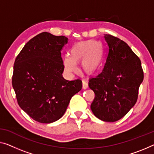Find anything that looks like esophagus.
I'll list each match as a JSON object with an SVG mask.
<instances>
[{
    "instance_id": "34e87169",
    "label": "esophagus",
    "mask_w": 154,
    "mask_h": 154,
    "mask_svg": "<svg viewBox=\"0 0 154 154\" xmlns=\"http://www.w3.org/2000/svg\"><path fill=\"white\" fill-rule=\"evenodd\" d=\"M88 87V82H87L86 80H83V81H82V88L84 89H86Z\"/></svg>"
}]
</instances>
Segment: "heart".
Listing matches in <instances>:
<instances>
[{
	"label": "heart",
	"instance_id": "1",
	"mask_svg": "<svg viewBox=\"0 0 154 154\" xmlns=\"http://www.w3.org/2000/svg\"><path fill=\"white\" fill-rule=\"evenodd\" d=\"M70 58L63 59V66L66 72L72 73L77 70L76 63L82 62L85 72L93 73L102 63L104 54V48L100 43L93 40L77 42L70 50Z\"/></svg>",
	"mask_w": 154,
	"mask_h": 154
}]
</instances>
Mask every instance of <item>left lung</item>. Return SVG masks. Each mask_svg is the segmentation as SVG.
<instances>
[{"label": "left lung", "mask_w": 154, "mask_h": 154, "mask_svg": "<svg viewBox=\"0 0 154 154\" xmlns=\"http://www.w3.org/2000/svg\"><path fill=\"white\" fill-rule=\"evenodd\" d=\"M104 37L108 55L102 72L89 80V88L95 93L91 109L100 120L113 122L136 103L144 72L140 59L125 41L111 34Z\"/></svg>", "instance_id": "obj_1"}]
</instances>
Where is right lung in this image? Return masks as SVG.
Here are the masks:
<instances>
[{
  "label": "right lung",
  "instance_id": "obj_1",
  "mask_svg": "<svg viewBox=\"0 0 154 154\" xmlns=\"http://www.w3.org/2000/svg\"><path fill=\"white\" fill-rule=\"evenodd\" d=\"M68 38L44 32L23 48L14 65L12 86L19 106L36 122L52 123L63 116L82 81L63 79L62 50Z\"/></svg>",
  "mask_w": 154,
  "mask_h": 154
}]
</instances>
